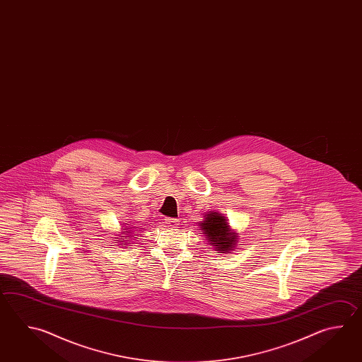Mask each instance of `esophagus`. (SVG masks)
Here are the masks:
<instances>
[{"label":"esophagus","instance_id":"obj_1","mask_svg":"<svg viewBox=\"0 0 362 362\" xmlns=\"http://www.w3.org/2000/svg\"><path fill=\"white\" fill-rule=\"evenodd\" d=\"M165 224L169 228H177L179 226V220L177 218H165Z\"/></svg>","mask_w":362,"mask_h":362}]
</instances>
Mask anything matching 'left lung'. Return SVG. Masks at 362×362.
Returning a JSON list of instances; mask_svg holds the SVG:
<instances>
[{
	"mask_svg": "<svg viewBox=\"0 0 362 362\" xmlns=\"http://www.w3.org/2000/svg\"><path fill=\"white\" fill-rule=\"evenodd\" d=\"M201 230L205 234L207 242H210L216 253H232L238 242V234L233 232L226 223V216L220 212L210 211L206 214L202 223H199Z\"/></svg>",
	"mask_w": 362,
	"mask_h": 362,
	"instance_id": "1",
	"label": "left lung"
}]
</instances>
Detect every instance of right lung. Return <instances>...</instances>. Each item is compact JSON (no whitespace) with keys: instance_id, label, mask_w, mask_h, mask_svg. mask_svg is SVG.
I'll return each mask as SVG.
<instances>
[{"instance_id":"add662e5","label":"right lung","mask_w":362,"mask_h":362,"mask_svg":"<svg viewBox=\"0 0 362 362\" xmlns=\"http://www.w3.org/2000/svg\"><path fill=\"white\" fill-rule=\"evenodd\" d=\"M127 226H128V224H127ZM124 229H125V230H129L130 228H125V226H124ZM128 233H132L130 232H125V234H128ZM119 239H125V240H127V239H130V235H127V237H124V235H122V238H119ZM120 242H123V240H120ZM125 245H127V243H122V246H125Z\"/></svg>"}]
</instances>
